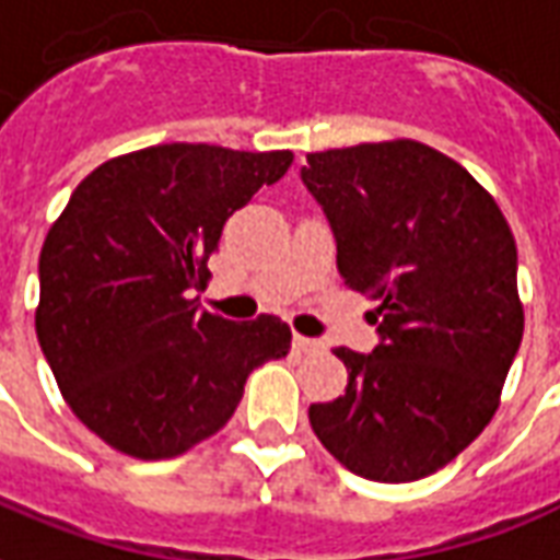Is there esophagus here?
<instances>
[{
    "label": "esophagus",
    "instance_id": "1",
    "mask_svg": "<svg viewBox=\"0 0 560 560\" xmlns=\"http://www.w3.org/2000/svg\"><path fill=\"white\" fill-rule=\"evenodd\" d=\"M293 350H296V353H305V355L323 353V341H317V338H308V335H293Z\"/></svg>",
    "mask_w": 560,
    "mask_h": 560
}]
</instances>
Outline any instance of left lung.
I'll list each match as a JSON object with an SVG mask.
<instances>
[{
    "instance_id": "left-lung-1",
    "label": "left lung",
    "mask_w": 560,
    "mask_h": 560,
    "mask_svg": "<svg viewBox=\"0 0 560 560\" xmlns=\"http://www.w3.org/2000/svg\"><path fill=\"white\" fill-rule=\"evenodd\" d=\"M302 180L343 284L380 302L383 338L371 355L335 347L347 388L312 404V430L359 478H428L490 424L523 341L511 225L457 160L416 139L308 153Z\"/></svg>"
}]
</instances>
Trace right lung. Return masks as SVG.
Here are the masks:
<instances>
[{"mask_svg":"<svg viewBox=\"0 0 560 560\" xmlns=\"http://www.w3.org/2000/svg\"><path fill=\"white\" fill-rule=\"evenodd\" d=\"M291 151L153 144L82 180L40 248L35 332L61 395L109 448L172 459L225 428L258 364L291 350L276 314L198 312L228 217Z\"/></svg>","mask_w":560,"mask_h":560,"instance_id":"obj_1","label":"right lung"}]
</instances>
